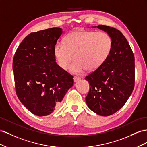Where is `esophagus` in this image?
<instances>
[{
    "label": "esophagus",
    "instance_id": "esophagus-1",
    "mask_svg": "<svg viewBox=\"0 0 147 147\" xmlns=\"http://www.w3.org/2000/svg\"><path fill=\"white\" fill-rule=\"evenodd\" d=\"M73 79H74V82H77L78 81L80 80L81 78H79V77H77V76H74V78H73Z\"/></svg>",
    "mask_w": 147,
    "mask_h": 147
}]
</instances>
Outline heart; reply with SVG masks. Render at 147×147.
<instances>
[{"label":"heart","mask_w":147,"mask_h":147,"mask_svg":"<svg viewBox=\"0 0 147 147\" xmlns=\"http://www.w3.org/2000/svg\"><path fill=\"white\" fill-rule=\"evenodd\" d=\"M113 42L105 32L74 31L64 38L63 42H57L54 47V56L58 65L65 69L73 58H75L69 69L79 74L85 69L94 71L105 61L111 52Z\"/></svg>","instance_id":"b5f03b06"}]
</instances>
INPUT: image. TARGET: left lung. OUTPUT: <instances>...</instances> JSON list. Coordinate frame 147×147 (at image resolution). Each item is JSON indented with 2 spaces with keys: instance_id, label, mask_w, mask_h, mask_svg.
<instances>
[{
  "instance_id": "left-lung-1",
  "label": "left lung",
  "mask_w": 147,
  "mask_h": 147,
  "mask_svg": "<svg viewBox=\"0 0 147 147\" xmlns=\"http://www.w3.org/2000/svg\"><path fill=\"white\" fill-rule=\"evenodd\" d=\"M106 32L112 39L111 52L98 69L87 76L90 90L87 105L100 116L114 114L131 96L135 82V63L132 50L119 30L105 25L92 26Z\"/></svg>"
}]
</instances>
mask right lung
<instances>
[{"mask_svg": "<svg viewBox=\"0 0 147 147\" xmlns=\"http://www.w3.org/2000/svg\"><path fill=\"white\" fill-rule=\"evenodd\" d=\"M60 28L32 32L20 44L13 60L15 90L20 101L38 116L58 110L73 86V77L58 66L54 47Z\"/></svg>", "mask_w": 147, "mask_h": 147, "instance_id": "1", "label": "right lung"}]
</instances>
